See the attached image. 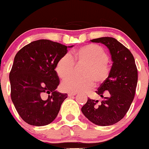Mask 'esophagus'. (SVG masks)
I'll return each instance as SVG.
<instances>
[{
    "mask_svg": "<svg viewBox=\"0 0 149 149\" xmlns=\"http://www.w3.org/2000/svg\"><path fill=\"white\" fill-rule=\"evenodd\" d=\"M68 97H73V96H76V93H68Z\"/></svg>",
    "mask_w": 149,
    "mask_h": 149,
    "instance_id": "esophagus-1",
    "label": "esophagus"
}]
</instances>
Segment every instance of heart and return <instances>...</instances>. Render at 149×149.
I'll return each mask as SVG.
<instances>
[{"label": "heart", "instance_id": "1", "mask_svg": "<svg viewBox=\"0 0 149 149\" xmlns=\"http://www.w3.org/2000/svg\"><path fill=\"white\" fill-rule=\"evenodd\" d=\"M109 56L104 49L96 45H88L65 54L58 61L55 70L61 79L71 76L74 70V63L84 65L81 78L70 77L63 81L61 88L69 93L86 92L94 87V81L101 84L109 76L111 67Z\"/></svg>", "mask_w": 149, "mask_h": 149}]
</instances>
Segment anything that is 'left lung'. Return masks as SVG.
<instances>
[{
	"label": "left lung",
	"instance_id": "8db88e82",
	"mask_svg": "<svg viewBox=\"0 0 149 149\" xmlns=\"http://www.w3.org/2000/svg\"><path fill=\"white\" fill-rule=\"evenodd\" d=\"M91 42L107 46L112 65L108 78L96 91L104 100L99 102L98 100L88 99L81 112L94 124L112 125L124 118L131 105L137 86V68L130 51L116 39L104 37ZM105 93L109 94L107 97H103Z\"/></svg>",
	"mask_w": 149,
	"mask_h": 149
}]
</instances>
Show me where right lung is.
<instances>
[{
  "label": "right lung",
  "mask_w": 149,
  "mask_h": 149,
  "mask_svg": "<svg viewBox=\"0 0 149 149\" xmlns=\"http://www.w3.org/2000/svg\"><path fill=\"white\" fill-rule=\"evenodd\" d=\"M72 47L39 40L16 53L9 74L10 97L19 115L28 124L44 126L56 118L67 94L56 91L60 79L55 66ZM45 93L49 94L47 100Z\"/></svg>",
  "instance_id": "add662e5"
}]
</instances>
